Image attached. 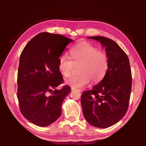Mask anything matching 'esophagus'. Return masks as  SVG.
<instances>
[{"label":"esophagus","mask_w":146,"mask_h":146,"mask_svg":"<svg viewBox=\"0 0 146 146\" xmlns=\"http://www.w3.org/2000/svg\"><path fill=\"white\" fill-rule=\"evenodd\" d=\"M72 90H77V91H79V92L81 91V90H80V89L77 90V89H76V88H72Z\"/></svg>","instance_id":"1"}]
</instances>
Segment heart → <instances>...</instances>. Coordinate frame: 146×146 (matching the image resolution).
Here are the masks:
<instances>
[{
  "label": "heart",
  "mask_w": 146,
  "mask_h": 146,
  "mask_svg": "<svg viewBox=\"0 0 146 146\" xmlns=\"http://www.w3.org/2000/svg\"><path fill=\"white\" fill-rule=\"evenodd\" d=\"M70 57L63 54L58 57V69L64 77H69L78 68L79 74L66 81L74 88H82L91 82L98 83L104 78L108 69V56L91 44L80 43L69 51Z\"/></svg>",
  "instance_id": "heart-1"
}]
</instances>
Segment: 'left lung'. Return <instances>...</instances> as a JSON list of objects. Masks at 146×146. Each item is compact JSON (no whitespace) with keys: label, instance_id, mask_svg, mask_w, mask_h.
<instances>
[{"label":"left lung","instance_id":"obj_1","mask_svg":"<svg viewBox=\"0 0 146 146\" xmlns=\"http://www.w3.org/2000/svg\"><path fill=\"white\" fill-rule=\"evenodd\" d=\"M88 38L100 41L108 56L109 64L104 78L81 97L83 113L90 125L108 128L125 116L131 91V72L129 59L117 44L103 36Z\"/></svg>","mask_w":146,"mask_h":146}]
</instances>
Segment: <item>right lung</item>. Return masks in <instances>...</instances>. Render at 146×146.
Returning <instances> with one entry per match:
<instances>
[{
  "label": "right lung",
  "mask_w": 146,
  "mask_h": 146,
  "mask_svg": "<svg viewBox=\"0 0 146 146\" xmlns=\"http://www.w3.org/2000/svg\"><path fill=\"white\" fill-rule=\"evenodd\" d=\"M72 41L61 35L42 32L31 39L21 53L17 97L21 113L35 125L48 126L61 116V105L71 88L64 85L55 90L64 82L58 57Z\"/></svg>",
  "instance_id": "1"
}]
</instances>
